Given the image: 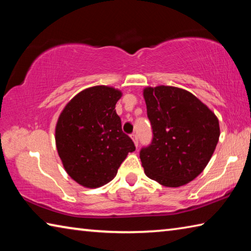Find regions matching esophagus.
Segmentation results:
<instances>
[{
	"label": "esophagus",
	"mask_w": 251,
	"mask_h": 251,
	"mask_svg": "<svg viewBox=\"0 0 251 251\" xmlns=\"http://www.w3.org/2000/svg\"><path fill=\"white\" fill-rule=\"evenodd\" d=\"M130 137H131V139H133V142H134V144H135V146L137 147V146H138V137H137V134L133 133V134L130 135Z\"/></svg>",
	"instance_id": "obj_1"
}]
</instances>
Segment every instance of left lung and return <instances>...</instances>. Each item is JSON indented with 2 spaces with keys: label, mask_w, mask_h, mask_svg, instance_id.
Returning a JSON list of instances; mask_svg holds the SVG:
<instances>
[{
  "label": "left lung",
  "mask_w": 251,
  "mask_h": 251,
  "mask_svg": "<svg viewBox=\"0 0 251 251\" xmlns=\"http://www.w3.org/2000/svg\"><path fill=\"white\" fill-rule=\"evenodd\" d=\"M152 128L151 145L139 152L146 176L166 187L194 180L217 146V116L188 91L174 86L143 92Z\"/></svg>",
  "instance_id": "8db88e82"
}]
</instances>
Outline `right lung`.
Listing matches in <instances>:
<instances>
[{
	"label": "right lung",
	"mask_w": 251,
	"mask_h": 251,
	"mask_svg": "<svg viewBox=\"0 0 251 251\" xmlns=\"http://www.w3.org/2000/svg\"><path fill=\"white\" fill-rule=\"evenodd\" d=\"M121 97L122 92L114 87L86 88L58 117L55 142L59 158L72 179L87 188L109 182L128 152L135 151L115 110Z\"/></svg>",
	"instance_id": "right-lung-1"
}]
</instances>
